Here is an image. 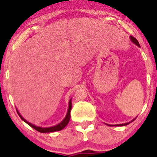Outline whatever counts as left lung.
<instances>
[{"instance_id": "8db88e82", "label": "left lung", "mask_w": 157, "mask_h": 157, "mask_svg": "<svg viewBox=\"0 0 157 157\" xmlns=\"http://www.w3.org/2000/svg\"><path fill=\"white\" fill-rule=\"evenodd\" d=\"M130 40L131 42L133 43V44H134L136 46H137L138 47H140V44H139V42L137 41V40H136V38H134V37H132V36H130ZM136 119V117H135L134 120H131V122H126V123H123V124H117V125H109V124H106L107 125L109 126H125V125H128V124H130L131 122H132L133 121H134V120Z\"/></svg>"}]
</instances>
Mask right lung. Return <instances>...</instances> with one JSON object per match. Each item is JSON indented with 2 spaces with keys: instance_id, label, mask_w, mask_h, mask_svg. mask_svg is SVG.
<instances>
[{
  "instance_id": "add662e5",
  "label": "right lung",
  "mask_w": 157,
  "mask_h": 157,
  "mask_svg": "<svg viewBox=\"0 0 157 157\" xmlns=\"http://www.w3.org/2000/svg\"><path fill=\"white\" fill-rule=\"evenodd\" d=\"M71 105H72V104H71V98L69 100V102H68V108L67 113H66L65 118L60 122V123L57 124V125H55L54 126H51V127H40V126H37V125H34V124L28 122L27 120H26L23 117L22 115L20 113L18 110L17 109V108H16V110H17V113H18L19 117H21V120H22L23 121H24L26 123L28 124L29 125L31 126L32 128H33L34 129H35L36 131H39V132H40V133H51V132H55V131H61L62 129H63L64 128L68 125V122H69V120H70V117H71V114H70V113H71Z\"/></svg>"
}]
</instances>
